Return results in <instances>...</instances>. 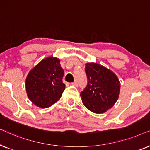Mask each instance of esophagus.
<instances>
[{
	"mask_svg": "<svg viewBox=\"0 0 150 150\" xmlns=\"http://www.w3.org/2000/svg\"><path fill=\"white\" fill-rule=\"evenodd\" d=\"M71 85H72L74 86H76V87H77V86H78V83H77L76 81H74V83H71Z\"/></svg>",
	"mask_w": 150,
	"mask_h": 150,
	"instance_id": "obj_1",
	"label": "esophagus"
}]
</instances>
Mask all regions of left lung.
Wrapping results in <instances>:
<instances>
[{
  "mask_svg": "<svg viewBox=\"0 0 150 150\" xmlns=\"http://www.w3.org/2000/svg\"><path fill=\"white\" fill-rule=\"evenodd\" d=\"M88 84L81 93L85 106L94 113H104L117 101L120 83L115 74L97 63L85 64Z\"/></svg>",
  "mask_w": 150,
  "mask_h": 150,
  "instance_id": "8db88e82",
  "label": "left lung"
}]
</instances>
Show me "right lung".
<instances>
[{"instance_id":"right-lung-1","label":"right lung","mask_w":150,"mask_h":150,"mask_svg":"<svg viewBox=\"0 0 150 150\" xmlns=\"http://www.w3.org/2000/svg\"><path fill=\"white\" fill-rule=\"evenodd\" d=\"M60 60L52 56L46 57L37 64L26 79L28 98L40 108L50 107L60 99L65 85Z\"/></svg>"}]
</instances>
